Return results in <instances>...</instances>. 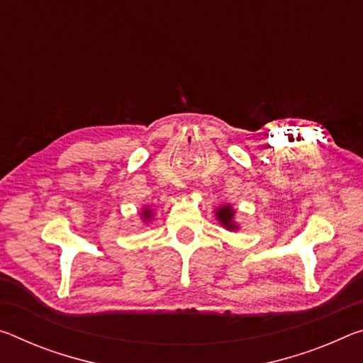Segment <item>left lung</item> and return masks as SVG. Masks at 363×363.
<instances>
[{
	"mask_svg": "<svg viewBox=\"0 0 363 363\" xmlns=\"http://www.w3.org/2000/svg\"><path fill=\"white\" fill-rule=\"evenodd\" d=\"M234 208L231 205H223L216 210V220L221 223V226H224L228 231H238V224L234 221Z\"/></svg>",
	"mask_w": 363,
	"mask_h": 363,
	"instance_id": "8db88e82",
	"label": "left lung"
}]
</instances>
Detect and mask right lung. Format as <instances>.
Returning a JSON list of instances; mask_svg holds the SVG:
<instances>
[{
	"label": "right lung",
	"mask_w": 363,
	"mask_h": 363,
	"mask_svg": "<svg viewBox=\"0 0 363 363\" xmlns=\"http://www.w3.org/2000/svg\"><path fill=\"white\" fill-rule=\"evenodd\" d=\"M152 215H153V213H152L150 208H143V210H142V218H143V220H145V221H150V220H152Z\"/></svg>",
	"instance_id": "right-lung-1"
}]
</instances>
